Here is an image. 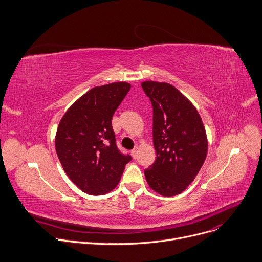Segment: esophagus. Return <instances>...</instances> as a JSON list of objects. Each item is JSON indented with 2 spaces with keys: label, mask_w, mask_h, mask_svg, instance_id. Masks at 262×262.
I'll return each instance as SVG.
<instances>
[{
  "label": "esophagus",
  "mask_w": 262,
  "mask_h": 262,
  "mask_svg": "<svg viewBox=\"0 0 262 262\" xmlns=\"http://www.w3.org/2000/svg\"><path fill=\"white\" fill-rule=\"evenodd\" d=\"M130 154H132L134 159H137V154H138V149H137V148H134V149L130 151Z\"/></svg>",
  "instance_id": "obj_1"
}]
</instances>
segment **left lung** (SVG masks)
I'll use <instances>...</instances> for the list:
<instances>
[{
  "label": "left lung",
  "instance_id": "8db88e82",
  "mask_svg": "<svg viewBox=\"0 0 262 262\" xmlns=\"http://www.w3.org/2000/svg\"><path fill=\"white\" fill-rule=\"evenodd\" d=\"M152 105L156 161L144 170L151 189L176 196L194 181L207 154V138L200 115L176 87L156 81L141 83Z\"/></svg>",
  "mask_w": 262,
  "mask_h": 262
}]
</instances>
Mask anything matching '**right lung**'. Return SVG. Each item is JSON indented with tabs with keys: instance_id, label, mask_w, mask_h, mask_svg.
<instances>
[{
	"instance_id": "obj_1",
	"label": "right lung",
	"mask_w": 262,
	"mask_h": 262,
	"mask_svg": "<svg viewBox=\"0 0 262 262\" xmlns=\"http://www.w3.org/2000/svg\"><path fill=\"white\" fill-rule=\"evenodd\" d=\"M130 90L127 82L97 86L80 97L62 117L56 150L66 175L84 193H110L132 160L116 144L113 116Z\"/></svg>"
}]
</instances>
